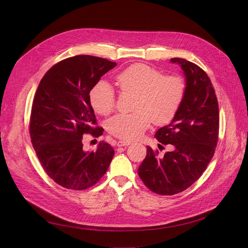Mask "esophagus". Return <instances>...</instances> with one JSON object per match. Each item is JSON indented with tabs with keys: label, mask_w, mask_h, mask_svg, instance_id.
Segmentation results:
<instances>
[{
	"label": "esophagus",
	"mask_w": 248,
	"mask_h": 248,
	"mask_svg": "<svg viewBox=\"0 0 248 248\" xmlns=\"http://www.w3.org/2000/svg\"><path fill=\"white\" fill-rule=\"evenodd\" d=\"M129 144H130L129 141H125V140H119L117 142L118 146H127Z\"/></svg>",
	"instance_id": "obj_1"
}]
</instances>
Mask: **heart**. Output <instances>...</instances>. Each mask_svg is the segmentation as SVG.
Masks as SVG:
<instances>
[{
    "label": "heart",
    "mask_w": 248,
    "mask_h": 248,
    "mask_svg": "<svg viewBox=\"0 0 248 248\" xmlns=\"http://www.w3.org/2000/svg\"><path fill=\"white\" fill-rule=\"evenodd\" d=\"M123 92L136 94L133 113L118 114L109 120L107 129L112 135L133 140L151 124L170 123L180 111L186 93V81L180 75L165 76L161 70L145 63L131 64L117 76ZM90 103L95 112L109 115L116 107V92L105 80L90 90Z\"/></svg>",
    "instance_id": "heart-1"
}]
</instances>
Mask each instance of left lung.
Wrapping results in <instances>:
<instances>
[{
    "label": "left lung",
    "instance_id": "left-lung-1",
    "mask_svg": "<svg viewBox=\"0 0 248 248\" xmlns=\"http://www.w3.org/2000/svg\"><path fill=\"white\" fill-rule=\"evenodd\" d=\"M186 79V93L180 111L171 123L157 130L161 144L172 150L160 157L147 146L146 157L137 172L153 192L173 195L192 186L204 172L215 153L219 137V104L211 80L197 64L181 58Z\"/></svg>",
    "mask_w": 248,
    "mask_h": 248
}]
</instances>
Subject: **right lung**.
I'll list each match as a JSON object with an SVG mask.
<instances>
[{
    "label": "right lung",
    "instance_id": "right-lung-1",
    "mask_svg": "<svg viewBox=\"0 0 248 248\" xmlns=\"http://www.w3.org/2000/svg\"><path fill=\"white\" fill-rule=\"evenodd\" d=\"M116 65L89 55L64 59L48 70L35 93L29 120L31 143L45 172L64 188L93 186L114 157V148L105 141L94 152L83 151L82 136L103 134L89 93Z\"/></svg>",
    "mask_w": 248,
    "mask_h": 248
}]
</instances>
